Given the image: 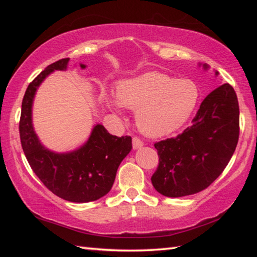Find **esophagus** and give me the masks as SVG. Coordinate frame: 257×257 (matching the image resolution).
<instances>
[{"mask_svg":"<svg viewBox=\"0 0 257 257\" xmlns=\"http://www.w3.org/2000/svg\"><path fill=\"white\" fill-rule=\"evenodd\" d=\"M143 145H144V143H143L141 139H139L138 137H133V149L134 150L141 149Z\"/></svg>","mask_w":257,"mask_h":257,"instance_id":"esophagus-1","label":"esophagus"}]
</instances>
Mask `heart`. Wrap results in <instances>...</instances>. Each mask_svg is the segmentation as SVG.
<instances>
[{"instance_id": "1", "label": "heart", "mask_w": 257, "mask_h": 257, "mask_svg": "<svg viewBox=\"0 0 257 257\" xmlns=\"http://www.w3.org/2000/svg\"><path fill=\"white\" fill-rule=\"evenodd\" d=\"M198 97L194 81L177 80L156 71L119 82L116 96L103 94L106 106L116 114H121L123 106L136 111L138 128L149 137H162L180 128L193 113Z\"/></svg>"}]
</instances>
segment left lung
Segmentation results:
<instances>
[{
    "mask_svg": "<svg viewBox=\"0 0 257 257\" xmlns=\"http://www.w3.org/2000/svg\"><path fill=\"white\" fill-rule=\"evenodd\" d=\"M204 69H207L204 64ZM217 75V72H215ZM239 138V105L232 86L223 84L204 98L190 127L155 143L159 165L151 180L167 197L207 188L227 167Z\"/></svg>",
    "mask_w": 257,
    "mask_h": 257,
    "instance_id": "1",
    "label": "left lung"
}]
</instances>
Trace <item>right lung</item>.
<instances>
[{
	"label": "right lung",
	"instance_id": "add662e5",
	"mask_svg": "<svg viewBox=\"0 0 257 257\" xmlns=\"http://www.w3.org/2000/svg\"><path fill=\"white\" fill-rule=\"evenodd\" d=\"M68 62L66 58L50 64L28 85L21 105L20 141L30 168L47 189L66 201L87 203L111 190L120 163L132 151V137L113 136L96 124L86 144L70 153H54L41 144L32 121L35 93L51 72L66 70Z\"/></svg>",
	"mask_w": 257,
	"mask_h": 257
}]
</instances>
